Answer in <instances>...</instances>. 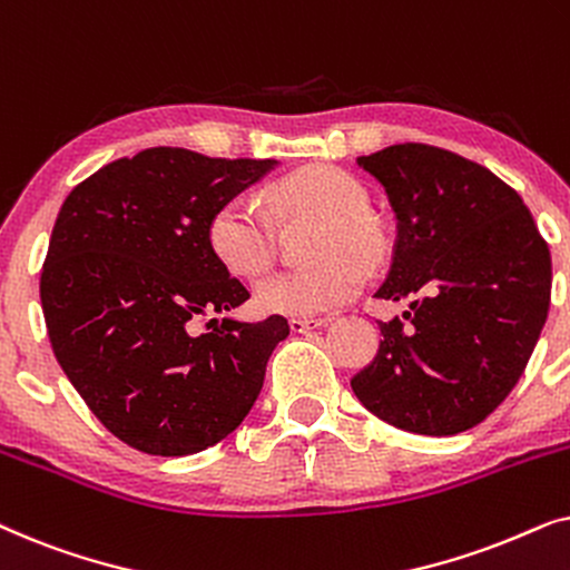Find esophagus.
Instances as JSON below:
<instances>
[{"label":"esophagus","mask_w":570,"mask_h":570,"mask_svg":"<svg viewBox=\"0 0 570 570\" xmlns=\"http://www.w3.org/2000/svg\"><path fill=\"white\" fill-rule=\"evenodd\" d=\"M330 324V316H295L291 318V330L293 332H311L316 326Z\"/></svg>","instance_id":"1"}]
</instances>
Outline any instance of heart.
<instances>
[{
    "instance_id": "b5f03b06",
    "label": "heart",
    "mask_w": 570,
    "mask_h": 570,
    "mask_svg": "<svg viewBox=\"0 0 570 570\" xmlns=\"http://www.w3.org/2000/svg\"><path fill=\"white\" fill-rule=\"evenodd\" d=\"M277 223H316L311 267L277 272L256 285V306L267 314L314 316L342 306L363 287V267L384 259V233L368 215L371 197L355 176L332 166L293 170L264 191ZM209 246L240 277H256L275 259V225L254 199L233 197L209 217Z\"/></svg>"
}]
</instances>
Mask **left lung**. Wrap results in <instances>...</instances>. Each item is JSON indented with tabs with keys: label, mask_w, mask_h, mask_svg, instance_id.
Returning a JSON list of instances; mask_svg holds the SVG:
<instances>
[{
	"label": "left lung",
	"mask_w": 570,
	"mask_h": 570,
	"mask_svg": "<svg viewBox=\"0 0 570 570\" xmlns=\"http://www.w3.org/2000/svg\"><path fill=\"white\" fill-rule=\"evenodd\" d=\"M396 215L392 269L376 298L410 301L379 322L381 345L350 381L389 425L454 435L517 386L550 308L552 264L524 202L485 166L404 142L357 158Z\"/></svg>",
	"instance_id": "1"
}]
</instances>
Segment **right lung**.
<instances>
[{
  "label": "right lung",
  "mask_w": 570,
  "mask_h": 570,
  "mask_svg": "<svg viewBox=\"0 0 570 570\" xmlns=\"http://www.w3.org/2000/svg\"><path fill=\"white\" fill-rule=\"evenodd\" d=\"M275 160L150 147L77 184L41 269L51 350L92 415L127 446L186 456L236 431L262 392L285 316L199 318L248 301L209 246L215 209Z\"/></svg>",
  "instance_id": "add662e5"
}]
</instances>
